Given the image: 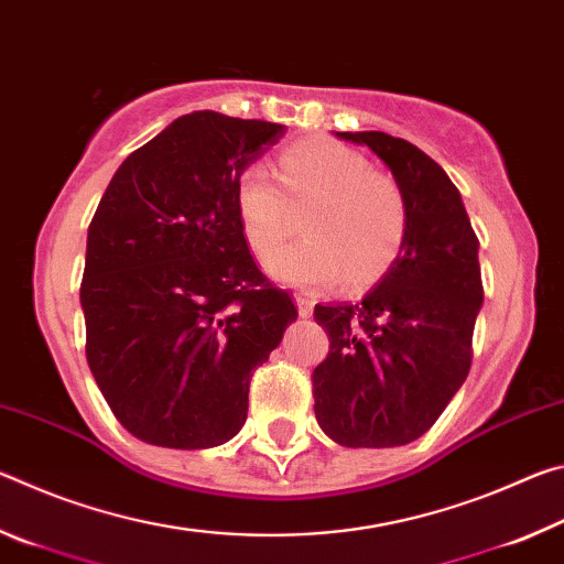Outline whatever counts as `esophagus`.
<instances>
[{
    "instance_id": "esophagus-1",
    "label": "esophagus",
    "mask_w": 564,
    "mask_h": 564,
    "mask_svg": "<svg viewBox=\"0 0 564 564\" xmlns=\"http://www.w3.org/2000/svg\"><path fill=\"white\" fill-rule=\"evenodd\" d=\"M293 299H295V305H299V313H301V316H303V318H308L311 313H313V301H311V299H305L303 293H295Z\"/></svg>"
}]
</instances>
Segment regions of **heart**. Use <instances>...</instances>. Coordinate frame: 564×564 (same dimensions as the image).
<instances>
[{"label": "heart", "instance_id": "1", "mask_svg": "<svg viewBox=\"0 0 564 564\" xmlns=\"http://www.w3.org/2000/svg\"><path fill=\"white\" fill-rule=\"evenodd\" d=\"M278 188L261 166L236 181V216L251 251L265 259L293 234L303 214V241L269 261L279 281L328 289L343 275L370 283L395 261L408 231V206L398 181L370 169L366 156L326 137L295 141L279 156Z\"/></svg>", "mask_w": 564, "mask_h": 564}]
</instances>
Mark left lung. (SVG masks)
<instances>
[{"label": "left lung", "mask_w": 564, "mask_h": 564, "mask_svg": "<svg viewBox=\"0 0 564 564\" xmlns=\"http://www.w3.org/2000/svg\"><path fill=\"white\" fill-rule=\"evenodd\" d=\"M393 171L408 206L398 259L358 303L316 305L328 356L313 370L316 420L346 447H395L427 433L465 383L482 305L477 236L435 161L383 131H338Z\"/></svg>", "instance_id": "1"}]
</instances>
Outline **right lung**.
I'll return each instance as SVG.
<instances>
[{
	"instance_id": "right-lung-1",
	"label": "right lung",
	"mask_w": 564,
	"mask_h": 564,
	"mask_svg": "<svg viewBox=\"0 0 564 564\" xmlns=\"http://www.w3.org/2000/svg\"><path fill=\"white\" fill-rule=\"evenodd\" d=\"M281 123L194 111L129 154L87 236V360L139 441L202 451L241 431L253 368L299 311L256 265L236 216L241 171Z\"/></svg>"
}]
</instances>
